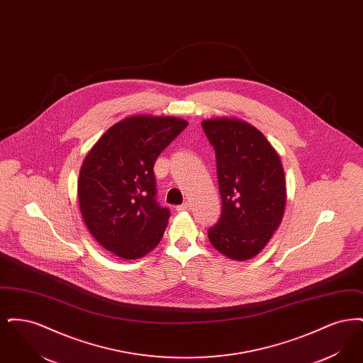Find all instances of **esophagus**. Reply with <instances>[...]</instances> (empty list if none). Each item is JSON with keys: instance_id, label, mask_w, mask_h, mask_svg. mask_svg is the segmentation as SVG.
<instances>
[{"instance_id": "34e87169", "label": "esophagus", "mask_w": 363, "mask_h": 363, "mask_svg": "<svg viewBox=\"0 0 363 363\" xmlns=\"http://www.w3.org/2000/svg\"><path fill=\"white\" fill-rule=\"evenodd\" d=\"M189 203H184V204H181V206H178V207H177V211H178V212H184V211H189Z\"/></svg>"}]
</instances>
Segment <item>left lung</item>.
Wrapping results in <instances>:
<instances>
[{
  "instance_id": "obj_1",
  "label": "left lung",
  "mask_w": 363,
  "mask_h": 363,
  "mask_svg": "<svg viewBox=\"0 0 363 363\" xmlns=\"http://www.w3.org/2000/svg\"><path fill=\"white\" fill-rule=\"evenodd\" d=\"M201 125L216 154L222 197V215L208 238L228 259H252L283 219L286 181L280 157L247 122L215 118Z\"/></svg>"
}]
</instances>
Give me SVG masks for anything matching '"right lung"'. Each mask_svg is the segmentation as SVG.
I'll return each instance as SVG.
<instances>
[{
	"mask_svg": "<svg viewBox=\"0 0 363 363\" xmlns=\"http://www.w3.org/2000/svg\"><path fill=\"white\" fill-rule=\"evenodd\" d=\"M186 126L175 117H129L88 152L79 175V204L86 228L106 250L140 259L162 240L170 209L156 201L154 164Z\"/></svg>",
	"mask_w": 363,
	"mask_h": 363,
	"instance_id": "obj_1",
	"label": "right lung"
}]
</instances>
